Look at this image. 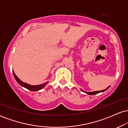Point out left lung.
Returning a JSON list of instances; mask_svg holds the SVG:
<instances>
[{"label":"left lung","mask_w":128,"mask_h":128,"mask_svg":"<svg viewBox=\"0 0 128 128\" xmlns=\"http://www.w3.org/2000/svg\"><path fill=\"white\" fill-rule=\"evenodd\" d=\"M110 86H108V88H107L106 89H105V90H101V91H96V92H84V91L82 90V92H86V94H89V95H94V94H98V93H99V92H105V90H106L108 88H109Z\"/></svg>","instance_id":"1"}]
</instances>
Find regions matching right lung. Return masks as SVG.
Returning <instances> with one entry per match:
<instances>
[{"label": "right lung", "instance_id": "obj_1", "mask_svg": "<svg viewBox=\"0 0 128 128\" xmlns=\"http://www.w3.org/2000/svg\"><path fill=\"white\" fill-rule=\"evenodd\" d=\"M12 72H13V74H14V78H15L16 80H17V82H18L19 84L20 85V86H23V87L26 88L28 89L30 91H34V92H35V91L40 90L42 89V88L44 87V86H46V85H47V84L49 82H46L42 84L38 85V86H31V85H29V84H26V83L23 82H22V80H20V79L16 75V74L14 73V71H12Z\"/></svg>", "mask_w": 128, "mask_h": 128}]
</instances>
